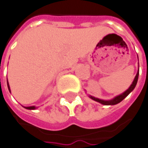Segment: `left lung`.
<instances>
[{
	"label": "left lung",
	"mask_w": 148,
	"mask_h": 148,
	"mask_svg": "<svg viewBox=\"0 0 148 148\" xmlns=\"http://www.w3.org/2000/svg\"><path fill=\"white\" fill-rule=\"evenodd\" d=\"M138 75H139V71H138V72H137L136 76H135V78H134V80L133 81V83H132V85L130 86V87L125 92H124L122 95H118L116 98H114L113 99L109 100V101H105V100L99 99H97V98L92 97V96H90V97L93 100H95L96 102H99V103L103 104V105H115V104L119 103H121L125 98H126L128 95H129V94L135 88V86H136L137 85V82H138Z\"/></svg>",
	"instance_id": "obj_1"
}]
</instances>
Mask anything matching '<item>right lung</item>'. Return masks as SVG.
<instances>
[{
	"label": "right lung",
	"mask_w": 148,
	"mask_h": 148,
	"mask_svg": "<svg viewBox=\"0 0 148 148\" xmlns=\"http://www.w3.org/2000/svg\"><path fill=\"white\" fill-rule=\"evenodd\" d=\"M7 85H8V89H9V90L10 91V86H9V83L7 82ZM26 109H29V110H33V109H35L36 108H35L34 106H32V107H25Z\"/></svg>",
	"instance_id": "1"
}]
</instances>
